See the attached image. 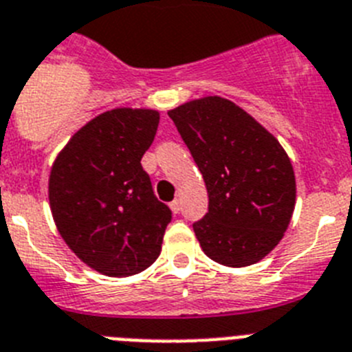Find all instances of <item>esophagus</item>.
Wrapping results in <instances>:
<instances>
[{
	"label": "esophagus",
	"instance_id": "esophagus-1",
	"mask_svg": "<svg viewBox=\"0 0 352 352\" xmlns=\"http://www.w3.org/2000/svg\"><path fill=\"white\" fill-rule=\"evenodd\" d=\"M169 206H170V210H173V213H178L179 208H182V201L174 199Z\"/></svg>",
	"mask_w": 352,
	"mask_h": 352
}]
</instances>
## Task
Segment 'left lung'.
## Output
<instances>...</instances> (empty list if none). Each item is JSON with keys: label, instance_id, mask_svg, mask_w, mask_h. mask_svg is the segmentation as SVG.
Masks as SVG:
<instances>
[{"label": "left lung", "instance_id": "left-lung-1", "mask_svg": "<svg viewBox=\"0 0 352 352\" xmlns=\"http://www.w3.org/2000/svg\"><path fill=\"white\" fill-rule=\"evenodd\" d=\"M199 167L208 213L194 222L213 262L248 267L279 244L296 206V176L274 135L245 110L219 96L169 110Z\"/></svg>", "mask_w": 352, "mask_h": 352}]
</instances>
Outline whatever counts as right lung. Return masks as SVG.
Returning <instances> with one entry per match:
<instances>
[{"label":"right lung","mask_w":352,"mask_h":352,"mask_svg":"<svg viewBox=\"0 0 352 352\" xmlns=\"http://www.w3.org/2000/svg\"><path fill=\"white\" fill-rule=\"evenodd\" d=\"M158 122L156 110H108L78 130L51 167L50 206L58 233L83 263L110 278L151 265L173 219L140 164Z\"/></svg>","instance_id":"obj_1"}]
</instances>
